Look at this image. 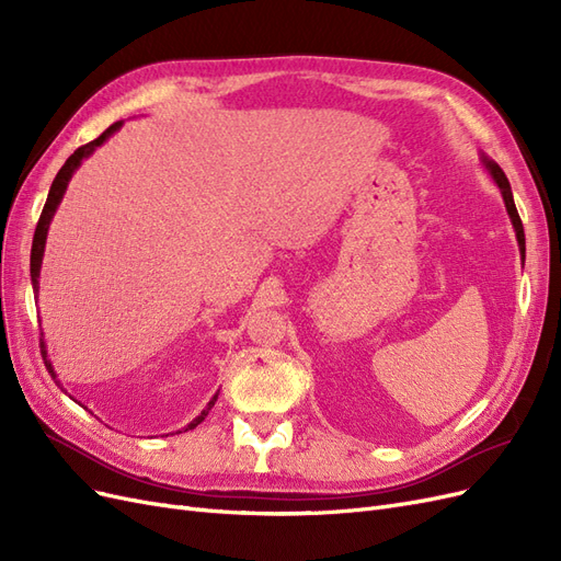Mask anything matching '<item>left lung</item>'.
<instances>
[{"mask_svg":"<svg viewBox=\"0 0 561 561\" xmlns=\"http://www.w3.org/2000/svg\"><path fill=\"white\" fill-rule=\"evenodd\" d=\"M480 161H482V165L486 168V173L494 178V182L499 184V190H501V196H503V203H505V210H507V215H511V222H513V229H515V236H517V243H519V254H522V260H524V252H526V245H524V227H522V219H519V215H517V208H515V198H513V190H511V182H507V178H505V173L501 171V165L496 163V161H491L489 157H480Z\"/></svg>","mask_w":561,"mask_h":561,"instance_id":"left-lung-1","label":"left lung"}]
</instances>
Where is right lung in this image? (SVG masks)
Returning <instances> with one entry per match:
<instances>
[{
    "instance_id": "right-lung-1",
    "label": "right lung",
    "mask_w": 561,
    "mask_h": 561,
    "mask_svg": "<svg viewBox=\"0 0 561 561\" xmlns=\"http://www.w3.org/2000/svg\"><path fill=\"white\" fill-rule=\"evenodd\" d=\"M122 126H124V122H116V124H112L103 135H100V138H95V140L89 142V145L79 147V149L75 151V154L65 161V165L58 171L54 184H50L48 198H46V203H44V210H42V217H39L37 229H35V239H32V252H30V276H32V287H35V293H39V271H42V260H44V248H46V236H48L50 219H54V215H56V210H58V206H60V201H62V196H65V192H67V184H70V180H72L77 168L81 165V161L89 159V157L93 154V151H95L100 145H103V142H107V140L112 138V135H114L118 128H122ZM42 336H44V332H42ZM39 346H42V358H44V365H46V369H48V375L54 377L56 383L60 386L56 369H54V365H50L48 355H46V342H44V339H39ZM60 388H62V386H60ZM217 396H219V393H215V396L210 398V402L206 404V410H203L184 431L196 428L198 423L208 416V412L213 410V404L217 402ZM180 433H182V431H180Z\"/></svg>"
}]
</instances>
